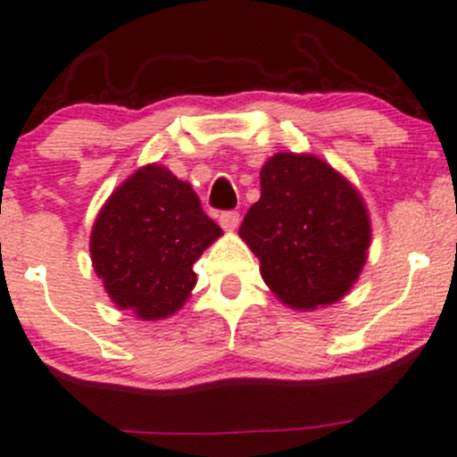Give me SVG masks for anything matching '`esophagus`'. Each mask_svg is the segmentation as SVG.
I'll return each instance as SVG.
<instances>
[{
	"label": "esophagus",
	"mask_w": 457,
	"mask_h": 457,
	"mask_svg": "<svg viewBox=\"0 0 457 457\" xmlns=\"http://www.w3.org/2000/svg\"><path fill=\"white\" fill-rule=\"evenodd\" d=\"M219 223H220V228L225 229V232H234V229H237L240 225V214L234 212V210H229V212L220 214Z\"/></svg>",
	"instance_id": "esophagus-1"
}]
</instances>
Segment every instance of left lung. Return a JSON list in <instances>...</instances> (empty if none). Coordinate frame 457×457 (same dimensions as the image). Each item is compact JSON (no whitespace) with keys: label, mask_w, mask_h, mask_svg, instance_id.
<instances>
[{"label":"left lung","mask_w":457,"mask_h":457,"mask_svg":"<svg viewBox=\"0 0 457 457\" xmlns=\"http://www.w3.org/2000/svg\"><path fill=\"white\" fill-rule=\"evenodd\" d=\"M240 238L260 260L270 293L293 310L332 305L369 258L370 219L358 188L312 154L279 152L260 171V199Z\"/></svg>","instance_id":"left-lung-1"}]
</instances>
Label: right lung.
<instances>
[{
	"label": "right lung",
	"mask_w": 457,
	"mask_h": 457,
	"mask_svg": "<svg viewBox=\"0 0 457 457\" xmlns=\"http://www.w3.org/2000/svg\"><path fill=\"white\" fill-rule=\"evenodd\" d=\"M223 229L197 193L162 164L112 190L90 229V260L108 297L140 320L169 319L197 284V262Z\"/></svg>",
	"instance_id": "1"
}]
</instances>
